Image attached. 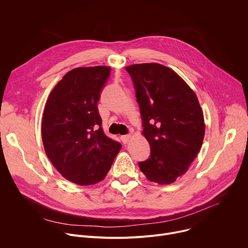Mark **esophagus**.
Returning a JSON list of instances; mask_svg holds the SVG:
<instances>
[{
	"label": "esophagus",
	"instance_id": "obj_1",
	"mask_svg": "<svg viewBox=\"0 0 248 248\" xmlns=\"http://www.w3.org/2000/svg\"><path fill=\"white\" fill-rule=\"evenodd\" d=\"M122 141L124 143V144H127L128 142H129V140H130V138H131V135H129V134H127V135H122Z\"/></svg>",
	"mask_w": 248,
	"mask_h": 248
}]
</instances>
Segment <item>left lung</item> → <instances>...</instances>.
I'll return each instance as SVG.
<instances>
[{"instance_id": "8db88e82", "label": "left lung", "mask_w": 248, "mask_h": 248, "mask_svg": "<svg viewBox=\"0 0 248 248\" xmlns=\"http://www.w3.org/2000/svg\"><path fill=\"white\" fill-rule=\"evenodd\" d=\"M136 89L143 131L151 155L139 169L148 181L170 185L196 158L205 134L203 111L195 92L175 72L156 62L125 67Z\"/></svg>"}]
</instances>
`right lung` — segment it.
<instances>
[{"label": "right lung", "instance_id": "add662e5", "mask_svg": "<svg viewBox=\"0 0 248 248\" xmlns=\"http://www.w3.org/2000/svg\"><path fill=\"white\" fill-rule=\"evenodd\" d=\"M111 67H77L51 91L42 118L46 155L63 178L79 186L100 183L122 145L106 136L97 102Z\"/></svg>", "mask_w": 248, "mask_h": 248}]
</instances>
